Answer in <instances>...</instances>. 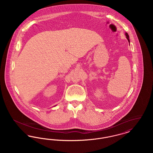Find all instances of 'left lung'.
Instances as JSON below:
<instances>
[{"instance_id": "1", "label": "left lung", "mask_w": 153, "mask_h": 153, "mask_svg": "<svg viewBox=\"0 0 153 153\" xmlns=\"http://www.w3.org/2000/svg\"><path fill=\"white\" fill-rule=\"evenodd\" d=\"M125 35H126V38H127V40H128V42H129V45H130V39H129V36H128V34H127V33H125Z\"/></svg>"}]
</instances>
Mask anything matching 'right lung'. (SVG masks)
<instances>
[{
    "label": "right lung",
    "mask_w": 153,
    "mask_h": 153,
    "mask_svg": "<svg viewBox=\"0 0 153 153\" xmlns=\"http://www.w3.org/2000/svg\"><path fill=\"white\" fill-rule=\"evenodd\" d=\"M54 106H55V105H54Z\"/></svg>",
    "instance_id": "obj_1"
}]
</instances>
